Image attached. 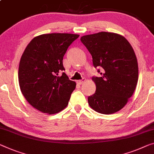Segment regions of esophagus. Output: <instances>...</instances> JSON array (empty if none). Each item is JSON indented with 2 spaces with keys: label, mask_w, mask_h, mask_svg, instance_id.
Segmentation results:
<instances>
[{
  "label": "esophagus",
  "mask_w": 154,
  "mask_h": 154,
  "mask_svg": "<svg viewBox=\"0 0 154 154\" xmlns=\"http://www.w3.org/2000/svg\"><path fill=\"white\" fill-rule=\"evenodd\" d=\"M85 82V79H82V80H78L77 81V83L79 84V85H81L83 83V82Z\"/></svg>",
  "instance_id": "obj_1"
}]
</instances>
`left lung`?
<instances>
[{
	"instance_id": "1",
	"label": "left lung",
	"mask_w": 154,
	"mask_h": 154,
	"mask_svg": "<svg viewBox=\"0 0 154 154\" xmlns=\"http://www.w3.org/2000/svg\"><path fill=\"white\" fill-rule=\"evenodd\" d=\"M80 41L92 56L94 67L103 68L100 77L92 78L96 89L88 97L89 105L103 114L118 112L133 95L138 82V65L134 49L124 36L116 33L85 35Z\"/></svg>"
}]
</instances>
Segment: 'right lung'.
I'll return each instance as SVG.
<instances>
[{
	"label": "right lung",
	"mask_w": 154,
	"mask_h": 154,
	"mask_svg": "<svg viewBox=\"0 0 154 154\" xmlns=\"http://www.w3.org/2000/svg\"><path fill=\"white\" fill-rule=\"evenodd\" d=\"M79 34H41L26 47L18 68V82L25 98L42 113L54 114L67 107L75 82L65 73L63 56Z\"/></svg>",
	"instance_id": "right-lung-1"
}]
</instances>
